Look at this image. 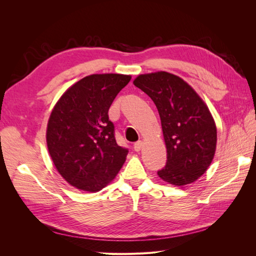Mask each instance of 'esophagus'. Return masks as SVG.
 I'll use <instances>...</instances> for the list:
<instances>
[{
	"instance_id": "1",
	"label": "esophagus",
	"mask_w": 256,
	"mask_h": 256,
	"mask_svg": "<svg viewBox=\"0 0 256 256\" xmlns=\"http://www.w3.org/2000/svg\"><path fill=\"white\" fill-rule=\"evenodd\" d=\"M142 145H143L142 141H138V142H136V143H134V150H136V152H140V150H141V148H142Z\"/></svg>"
}]
</instances>
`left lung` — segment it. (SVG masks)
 <instances>
[{"label":"left lung","mask_w":256,"mask_h":256,"mask_svg":"<svg viewBox=\"0 0 256 256\" xmlns=\"http://www.w3.org/2000/svg\"><path fill=\"white\" fill-rule=\"evenodd\" d=\"M156 104L166 146V164L158 171L164 182H196L210 166L216 128L202 99L180 76L166 72L141 74L134 81Z\"/></svg>","instance_id":"8db88e82"}]
</instances>
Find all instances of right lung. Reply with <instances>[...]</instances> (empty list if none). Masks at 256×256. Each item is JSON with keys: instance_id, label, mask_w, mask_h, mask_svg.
Instances as JSON below:
<instances>
[{"instance_id": "1", "label": "right lung", "mask_w": 256, "mask_h": 256, "mask_svg": "<svg viewBox=\"0 0 256 256\" xmlns=\"http://www.w3.org/2000/svg\"><path fill=\"white\" fill-rule=\"evenodd\" d=\"M130 76L90 74L68 88L50 115L47 145L53 164L67 182L97 192L109 184L128 150L115 140L109 109Z\"/></svg>"}]
</instances>
